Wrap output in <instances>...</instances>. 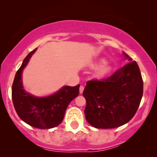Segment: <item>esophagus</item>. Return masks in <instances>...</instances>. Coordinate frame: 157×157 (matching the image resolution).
I'll use <instances>...</instances> for the list:
<instances>
[{
  "mask_svg": "<svg viewBox=\"0 0 157 157\" xmlns=\"http://www.w3.org/2000/svg\"><path fill=\"white\" fill-rule=\"evenodd\" d=\"M83 91H84V87L82 86H80V93L82 94V92H83Z\"/></svg>",
  "mask_w": 157,
  "mask_h": 157,
  "instance_id": "1",
  "label": "esophagus"
}]
</instances>
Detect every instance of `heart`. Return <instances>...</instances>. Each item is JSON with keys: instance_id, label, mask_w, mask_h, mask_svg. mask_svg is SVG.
<instances>
[{"instance_id": "1", "label": "heart", "mask_w": 157, "mask_h": 157, "mask_svg": "<svg viewBox=\"0 0 157 157\" xmlns=\"http://www.w3.org/2000/svg\"><path fill=\"white\" fill-rule=\"evenodd\" d=\"M98 63H100L101 64L99 65V66L96 68V69H95V75H96L97 77H103L105 76V75H108L111 69L110 64L105 62V60H104V59H100ZM98 63H94L91 64V66H92V67H94V66H97Z\"/></svg>"}]
</instances>
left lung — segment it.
Here are the masks:
<instances>
[{
  "mask_svg": "<svg viewBox=\"0 0 157 157\" xmlns=\"http://www.w3.org/2000/svg\"><path fill=\"white\" fill-rule=\"evenodd\" d=\"M130 61L102 80H90L83 95L87 122L96 128H114L129 122L134 116L143 94V81L136 61L123 52Z\"/></svg>",
  "mask_w": 157,
  "mask_h": 157,
  "instance_id": "8db88e82",
  "label": "left lung"
}]
</instances>
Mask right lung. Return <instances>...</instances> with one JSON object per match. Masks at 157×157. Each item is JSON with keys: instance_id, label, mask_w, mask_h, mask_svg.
<instances>
[{"instance_id": "right-lung-1", "label": "right lung", "mask_w": 157, "mask_h": 157, "mask_svg": "<svg viewBox=\"0 0 157 157\" xmlns=\"http://www.w3.org/2000/svg\"><path fill=\"white\" fill-rule=\"evenodd\" d=\"M34 49L25 57L16 73L12 87V97L19 117L28 125L40 129H49L61 123L68 104L79 94L80 85L63 86L58 91L47 97H35L23 89L22 72Z\"/></svg>"}]
</instances>
